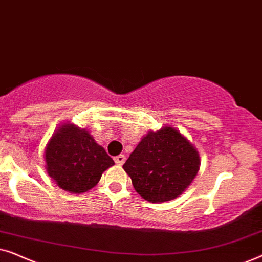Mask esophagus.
Returning <instances> with one entry per match:
<instances>
[{
  "label": "esophagus",
  "mask_w": 262,
  "mask_h": 262,
  "mask_svg": "<svg viewBox=\"0 0 262 262\" xmlns=\"http://www.w3.org/2000/svg\"><path fill=\"white\" fill-rule=\"evenodd\" d=\"M125 160H126V157H125V155H118L114 157V162H116L117 164H119V166H121V164H124Z\"/></svg>",
  "instance_id": "obj_1"
}]
</instances>
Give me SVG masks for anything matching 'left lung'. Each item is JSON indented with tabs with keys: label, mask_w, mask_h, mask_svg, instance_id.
Segmentation results:
<instances>
[{
	"label": "left lung",
	"mask_w": 262,
	"mask_h": 262,
	"mask_svg": "<svg viewBox=\"0 0 262 262\" xmlns=\"http://www.w3.org/2000/svg\"><path fill=\"white\" fill-rule=\"evenodd\" d=\"M136 192L150 203L180 196L200 168L195 146L173 126L149 131L124 163Z\"/></svg>",
	"instance_id": "8db88e82"
}]
</instances>
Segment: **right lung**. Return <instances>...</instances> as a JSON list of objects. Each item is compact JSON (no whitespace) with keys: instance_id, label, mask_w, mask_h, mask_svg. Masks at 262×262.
<instances>
[{"instance_id":"obj_1","label":"right lung","mask_w":262,"mask_h":262,"mask_svg":"<svg viewBox=\"0 0 262 262\" xmlns=\"http://www.w3.org/2000/svg\"><path fill=\"white\" fill-rule=\"evenodd\" d=\"M44 160L45 169L57 186L76 194L95 187L103 171L114 164L91 132L70 121L53 131Z\"/></svg>"}]
</instances>
